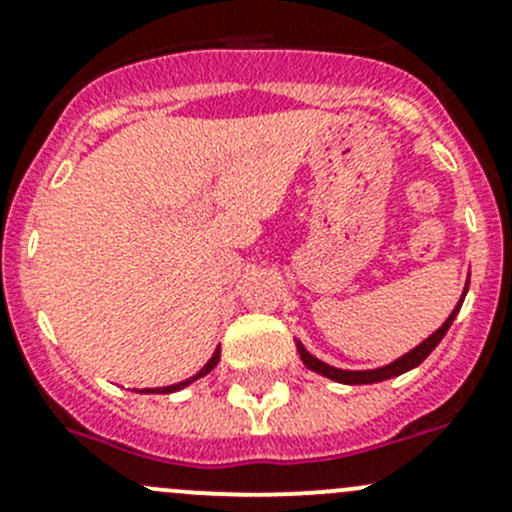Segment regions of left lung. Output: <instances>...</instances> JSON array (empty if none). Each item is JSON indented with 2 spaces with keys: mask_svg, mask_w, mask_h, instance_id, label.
I'll use <instances>...</instances> for the list:
<instances>
[{
  "mask_svg": "<svg viewBox=\"0 0 512 512\" xmlns=\"http://www.w3.org/2000/svg\"><path fill=\"white\" fill-rule=\"evenodd\" d=\"M466 285H468V282H466ZM466 292H468V287H466ZM466 292H463V294H466ZM461 304H463V299H461V302H458V307L453 309V312H451V317H448L446 322H443V327H441V329H436V332H433L431 337H428V339H423V342L418 344L416 349H411L409 354H404V356H401V359L391 361V364L381 366V369H371V371H344V369H334V366L324 364V361H319L317 356H312V354H309L307 349L302 347V344H297L299 359L304 361V366H309V369H312V371H317V374L327 376V379H332V381H339V384H376V381L394 379V376L404 374V371L414 369V366L421 364V361L426 359V356L431 354L433 349L438 347V342H441V339L446 337L448 327H451V324H453V319H456V314H458V309H461Z\"/></svg>",
  "mask_w": 512,
  "mask_h": 512,
  "instance_id": "obj_1",
  "label": "left lung"
}]
</instances>
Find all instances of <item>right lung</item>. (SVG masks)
Here are the masks:
<instances>
[{
    "label": "right lung",
    "mask_w": 512,
    "mask_h": 512,
    "mask_svg": "<svg viewBox=\"0 0 512 512\" xmlns=\"http://www.w3.org/2000/svg\"><path fill=\"white\" fill-rule=\"evenodd\" d=\"M220 361V349H215V354H213V359L208 361V364L203 366V369L198 371V374L193 376V379H185V381H180V384H173V386H163V389H143V391H148V394H173V391H178V389H183V386H188V384H193L195 379H200V376H205V374H210V371L215 369V364H218Z\"/></svg>",
    "instance_id": "add662e5"
}]
</instances>
